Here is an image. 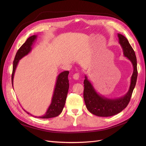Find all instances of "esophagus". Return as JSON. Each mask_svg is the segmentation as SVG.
<instances>
[{
  "label": "esophagus",
  "instance_id": "esophagus-1",
  "mask_svg": "<svg viewBox=\"0 0 146 146\" xmlns=\"http://www.w3.org/2000/svg\"><path fill=\"white\" fill-rule=\"evenodd\" d=\"M79 76H80L79 73H75V74H73V79H75V80H78V79H79Z\"/></svg>",
  "mask_w": 146,
  "mask_h": 146
}]
</instances>
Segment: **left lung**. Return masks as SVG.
Wrapping results in <instances>:
<instances>
[{
    "label": "left lung",
    "mask_w": 146,
    "mask_h": 146,
    "mask_svg": "<svg viewBox=\"0 0 146 146\" xmlns=\"http://www.w3.org/2000/svg\"><path fill=\"white\" fill-rule=\"evenodd\" d=\"M119 43L123 50L124 56L131 61L133 66V73L127 93L123 96L110 99L99 95L89 80L86 75L84 80L83 98L88 111L98 117H111L125 109L131 99L137 79V58L128 40L122 34H118Z\"/></svg>",
    "instance_id": "left-lung-1"
}]
</instances>
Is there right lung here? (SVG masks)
Segmentation results:
<instances>
[{
	"label": "right lung",
	"mask_w": 146,
	"mask_h": 146,
	"mask_svg": "<svg viewBox=\"0 0 146 146\" xmlns=\"http://www.w3.org/2000/svg\"><path fill=\"white\" fill-rule=\"evenodd\" d=\"M37 35H33L29 37L25 43L23 44L18 50L13 62V70L12 74V83L13 88V78L19 61L32 50V46L36 39ZM68 71H64L60 73L57 78L55 88L54 90L53 95L51 99V103L48 108L42 116L35 117L39 118H50L57 117L62 112L65 105L66 98L69 88V83L68 79ZM27 112L25 110H24ZM29 114V112H27ZM31 115H32L31 114Z\"/></svg>",
	"instance_id": "add662e5"
}]
</instances>
